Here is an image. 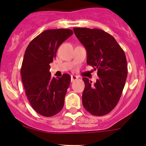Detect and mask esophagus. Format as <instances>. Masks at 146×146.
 <instances>
[{
  "instance_id": "34e87169",
  "label": "esophagus",
  "mask_w": 146,
  "mask_h": 146,
  "mask_svg": "<svg viewBox=\"0 0 146 146\" xmlns=\"http://www.w3.org/2000/svg\"><path fill=\"white\" fill-rule=\"evenodd\" d=\"M78 79V77L76 76H71V79H70V80H71V82H74L75 80H76Z\"/></svg>"
}]
</instances>
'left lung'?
Listing matches in <instances>:
<instances>
[{
	"label": "left lung",
	"mask_w": 146,
	"mask_h": 146,
	"mask_svg": "<svg viewBox=\"0 0 146 146\" xmlns=\"http://www.w3.org/2000/svg\"><path fill=\"white\" fill-rule=\"evenodd\" d=\"M76 37L87 51V64L98 70L94 84L83 78L82 101L95 116L110 113L121 98L127 78V62L123 51L111 35L99 29L74 27Z\"/></svg>",
	"instance_id": "left-lung-1"
}]
</instances>
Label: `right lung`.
Wrapping results in <instances>:
<instances>
[{"label":"right lung","instance_id":"1","mask_svg":"<svg viewBox=\"0 0 146 146\" xmlns=\"http://www.w3.org/2000/svg\"><path fill=\"white\" fill-rule=\"evenodd\" d=\"M73 35L69 29H47L27 46L22 64V80L32 108L44 117H52L63 109L70 76L51 78L49 64L60 45Z\"/></svg>","mask_w":146,"mask_h":146}]
</instances>
